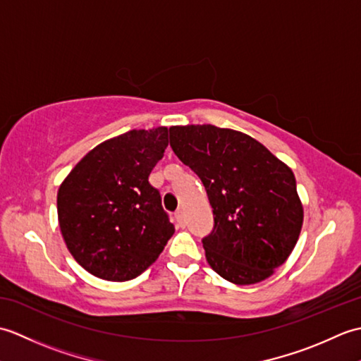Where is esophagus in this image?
<instances>
[{"mask_svg":"<svg viewBox=\"0 0 361 361\" xmlns=\"http://www.w3.org/2000/svg\"><path fill=\"white\" fill-rule=\"evenodd\" d=\"M175 221L178 226H185V214H183V211L175 212Z\"/></svg>","mask_w":361,"mask_h":361,"instance_id":"34e87169","label":"esophagus"}]
</instances>
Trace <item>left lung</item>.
<instances>
[{"mask_svg": "<svg viewBox=\"0 0 361 361\" xmlns=\"http://www.w3.org/2000/svg\"><path fill=\"white\" fill-rule=\"evenodd\" d=\"M171 147L202 180L214 214L206 260L221 278L250 286L286 262L302 228L291 169L255 137L216 126H175Z\"/></svg>", "mask_w": 361, "mask_h": 361, "instance_id": "8db88e82", "label": "left lung"}]
</instances>
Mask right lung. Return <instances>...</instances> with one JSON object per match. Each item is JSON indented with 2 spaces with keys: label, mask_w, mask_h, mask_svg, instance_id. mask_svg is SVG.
I'll list each match as a JSON object with an SVG mask.
<instances>
[{
  "label": "right lung",
  "mask_w": 361,
  "mask_h": 361,
  "mask_svg": "<svg viewBox=\"0 0 361 361\" xmlns=\"http://www.w3.org/2000/svg\"><path fill=\"white\" fill-rule=\"evenodd\" d=\"M167 144V127L130 130L90 150L60 185V231L88 273L113 282L133 279L175 233L149 183Z\"/></svg>",
  "instance_id": "obj_1"
}]
</instances>
